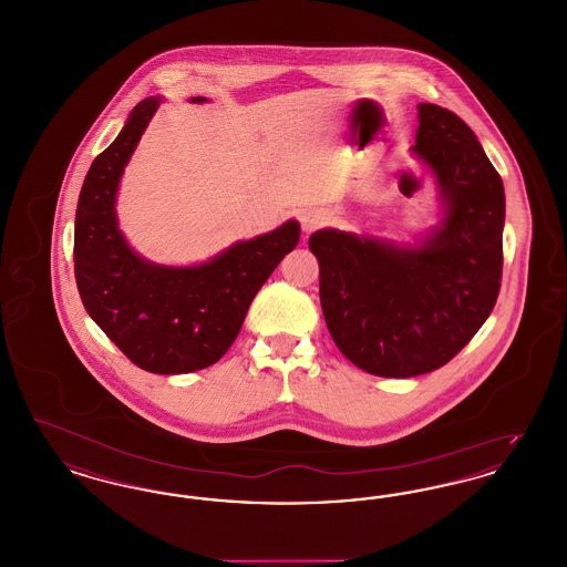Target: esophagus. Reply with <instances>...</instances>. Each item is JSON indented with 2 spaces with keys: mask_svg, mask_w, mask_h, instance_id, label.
Instances as JSON below:
<instances>
[{
  "mask_svg": "<svg viewBox=\"0 0 567 567\" xmlns=\"http://www.w3.org/2000/svg\"><path fill=\"white\" fill-rule=\"evenodd\" d=\"M327 220H329V216L323 210H310V213L301 215V227H303L306 234H310V231L327 225Z\"/></svg>",
  "mask_w": 567,
  "mask_h": 567,
  "instance_id": "obj_1",
  "label": "esophagus"
}]
</instances>
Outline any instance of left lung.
Wrapping results in <instances>:
<instances>
[{
	"instance_id": "left-lung-1",
	"label": "left lung",
	"mask_w": 567,
	"mask_h": 567,
	"mask_svg": "<svg viewBox=\"0 0 567 567\" xmlns=\"http://www.w3.org/2000/svg\"><path fill=\"white\" fill-rule=\"evenodd\" d=\"M416 159L432 172L442 220L419 246L321 229L324 323L368 374L421 377L446 365L483 327L502 285L504 183L455 112L419 104Z\"/></svg>"
}]
</instances>
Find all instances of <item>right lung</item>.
I'll use <instances>...</instances> for the list:
<instances>
[{"mask_svg": "<svg viewBox=\"0 0 567 567\" xmlns=\"http://www.w3.org/2000/svg\"><path fill=\"white\" fill-rule=\"evenodd\" d=\"M157 109L159 97L140 102L123 132L91 163L76 208L74 274L89 317L132 363L153 374H189L216 363L234 344L250 301L299 243V223L287 220L190 268L135 255L114 204L123 169Z\"/></svg>", "mask_w": 567, "mask_h": 567, "instance_id": "1", "label": "right lung"}]
</instances>
